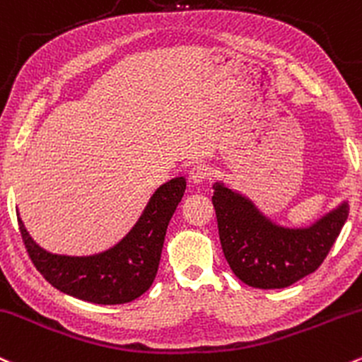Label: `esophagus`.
<instances>
[{
    "instance_id": "1",
    "label": "esophagus",
    "mask_w": 362,
    "mask_h": 362,
    "mask_svg": "<svg viewBox=\"0 0 362 362\" xmlns=\"http://www.w3.org/2000/svg\"><path fill=\"white\" fill-rule=\"evenodd\" d=\"M206 177H208V168H206L202 163H197V165H194L192 168H190L189 178L192 184H196V185L202 184V182L206 180Z\"/></svg>"
}]
</instances>
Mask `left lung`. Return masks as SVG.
Here are the masks:
<instances>
[{
    "label": "left lung",
    "mask_w": 362,
    "mask_h": 362,
    "mask_svg": "<svg viewBox=\"0 0 362 362\" xmlns=\"http://www.w3.org/2000/svg\"><path fill=\"white\" fill-rule=\"evenodd\" d=\"M213 189L226 261L244 284L256 288H285L316 272L349 216L344 199L313 223L281 225L225 182L216 180Z\"/></svg>",
    "instance_id": "8db88e82"
}]
</instances>
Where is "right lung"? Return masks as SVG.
<instances>
[{"label": "right lung", "mask_w": 362, "mask_h": 362, "mask_svg": "<svg viewBox=\"0 0 362 362\" xmlns=\"http://www.w3.org/2000/svg\"><path fill=\"white\" fill-rule=\"evenodd\" d=\"M185 184V177H175L160 185L136 225L106 251L89 256L46 251L30 237L17 213L23 244L39 273L59 292L94 304L132 303L153 285L166 228L182 201Z\"/></svg>", "instance_id": "obj_1"}]
</instances>
